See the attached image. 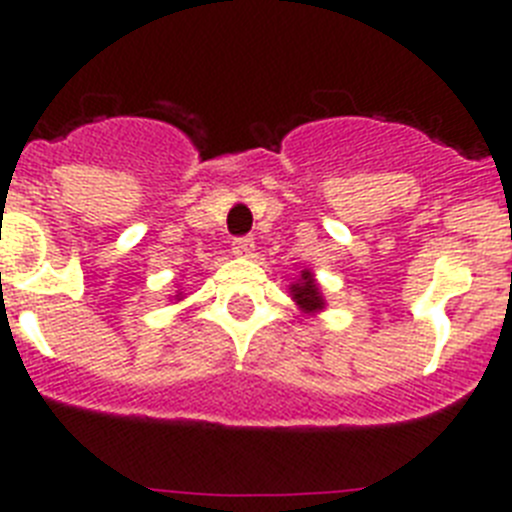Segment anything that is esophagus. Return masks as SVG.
<instances>
[{"label": "esophagus", "instance_id": "1", "mask_svg": "<svg viewBox=\"0 0 512 512\" xmlns=\"http://www.w3.org/2000/svg\"><path fill=\"white\" fill-rule=\"evenodd\" d=\"M253 248H256L253 238H235V241H233V253H235V256H251Z\"/></svg>", "mask_w": 512, "mask_h": 512}]
</instances>
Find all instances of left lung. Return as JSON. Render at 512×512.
<instances>
[{
    "label": "left lung",
    "instance_id": "left-lung-1",
    "mask_svg": "<svg viewBox=\"0 0 512 512\" xmlns=\"http://www.w3.org/2000/svg\"><path fill=\"white\" fill-rule=\"evenodd\" d=\"M292 295H295L297 305L307 312H315L323 307V297H320L318 284H315V279H312L310 271H302V282L292 284Z\"/></svg>",
    "mask_w": 512,
    "mask_h": 512
}]
</instances>
